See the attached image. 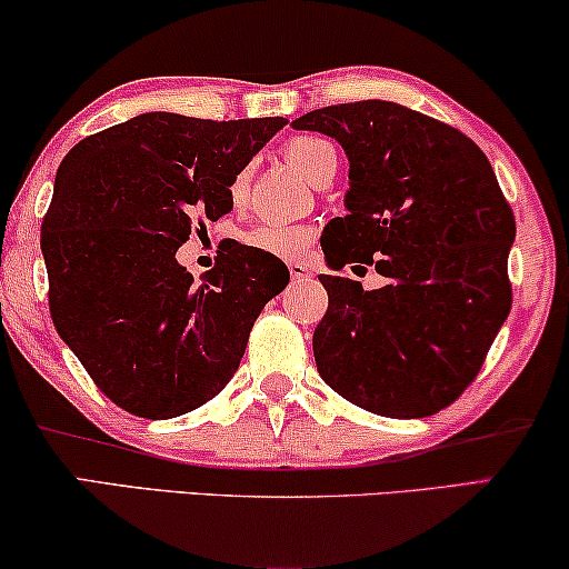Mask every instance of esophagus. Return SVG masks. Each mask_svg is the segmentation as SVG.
I'll use <instances>...</instances> for the list:
<instances>
[{
    "label": "esophagus",
    "instance_id": "obj_1",
    "mask_svg": "<svg viewBox=\"0 0 569 569\" xmlns=\"http://www.w3.org/2000/svg\"><path fill=\"white\" fill-rule=\"evenodd\" d=\"M290 277L295 279V282H300V279L310 277V271H308L306 263H300V261H292V263H290Z\"/></svg>",
    "mask_w": 569,
    "mask_h": 569
}]
</instances>
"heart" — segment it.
I'll use <instances>...</instances> for the list:
<instances>
[{
  "instance_id": "obj_1",
  "label": "heart",
  "mask_w": 569,
  "mask_h": 569,
  "mask_svg": "<svg viewBox=\"0 0 569 569\" xmlns=\"http://www.w3.org/2000/svg\"><path fill=\"white\" fill-rule=\"evenodd\" d=\"M284 158L290 166L300 170L308 181L321 173L329 162L337 160L333 147L321 137H292L284 144ZM228 197L232 204H240L248 197V170H238L228 186ZM313 228L308 224H292V222H261L253 230L246 232V246L256 248V251L277 256V259H300L302 253L313 246Z\"/></svg>"
}]
</instances>
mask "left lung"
<instances>
[{"instance_id": "left-lung-1", "label": "left lung", "mask_w": 569, "mask_h": 569, "mask_svg": "<svg viewBox=\"0 0 569 569\" xmlns=\"http://www.w3.org/2000/svg\"><path fill=\"white\" fill-rule=\"evenodd\" d=\"M292 127L347 152V214L326 230L352 259L333 256V269L362 259L386 277L362 290L318 274L329 292L313 333L318 372L372 415H438L477 378L512 306L516 217L487 154L391 100L318 108Z\"/></svg>"}]
</instances>
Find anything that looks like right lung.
Segmentation results:
<instances>
[{
    "label": "right lung",
    "instance_id": "add662e5",
    "mask_svg": "<svg viewBox=\"0 0 569 569\" xmlns=\"http://www.w3.org/2000/svg\"><path fill=\"white\" fill-rule=\"evenodd\" d=\"M284 123L152 111L61 160L41 228L51 318L100 391L131 415L170 419L214 399L263 306L290 282L277 256L240 243L199 279L176 261L199 217L230 212L232 176Z\"/></svg>",
    "mask_w": 569,
    "mask_h": 569
}]
</instances>
